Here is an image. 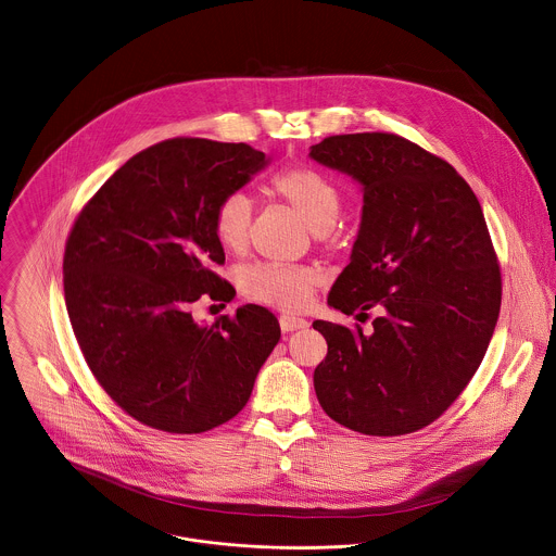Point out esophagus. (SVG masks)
<instances>
[{"mask_svg":"<svg viewBox=\"0 0 556 556\" xmlns=\"http://www.w3.org/2000/svg\"><path fill=\"white\" fill-rule=\"evenodd\" d=\"M279 326H281L283 332H294V330L307 328V319L296 317V315H281L279 317Z\"/></svg>","mask_w":556,"mask_h":556,"instance_id":"esophagus-1","label":"esophagus"}]
</instances>
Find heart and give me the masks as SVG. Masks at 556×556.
<instances>
[{
  "label": "heart",
  "mask_w": 556,
  "mask_h": 556,
  "mask_svg": "<svg viewBox=\"0 0 556 556\" xmlns=\"http://www.w3.org/2000/svg\"><path fill=\"white\" fill-rule=\"evenodd\" d=\"M268 189L275 198L292 206L315 235H324L339 217L343 195L339 186L308 166H290L279 170ZM215 235L222 248L232 253L245 251L251 232V202L245 193H228L215 208ZM321 277L307 266L253 264L248 266L239 286L251 301L273 307L301 311L307 307Z\"/></svg>",
  "instance_id": "1"
}]
</instances>
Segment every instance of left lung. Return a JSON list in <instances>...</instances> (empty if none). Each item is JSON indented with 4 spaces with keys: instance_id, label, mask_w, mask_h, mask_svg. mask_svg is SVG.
I'll return each mask as SVG.
<instances>
[{
    "instance_id": "obj_1",
    "label": "left lung",
    "mask_w": 556,
    "mask_h": 556,
    "mask_svg": "<svg viewBox=\"0 0 556 556\" xmlns=\"http://www.w3.org/2000/svg\"><path fill=\"white\" fill-rule=\"evenodd\" d=\"M365 191L352 260L328 305L372 328L315 319L328 343L313 372L321 409L375 437L420 431L467 388L501 308V270L469 184L416 142L363 131L328 136L308 153Z\"/></svg>"
}]
</instances>
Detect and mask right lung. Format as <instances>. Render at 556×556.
Returning a JSON list of instances; mask_svg holds the SVG:
<instances>
[{"label":"right lung","mask_w":556,"mask_h":556,"mask_svg":"<svg viewBox=\"0 0 556 556\" xmlns=\"http://www.w3.org/2000/svg\"><path fill=\"white\" fill-rule=\"evenodd\" d=\"M264 166L245 142L162 140L129 157L67 235L63 294L85 363L151 429L193 434L235 418L281 337L260 305L213 326L189 311L235 296L215 273L226 262L215 208Z\"/></svg>","instance_id":"obj_1"}]
</instances>
